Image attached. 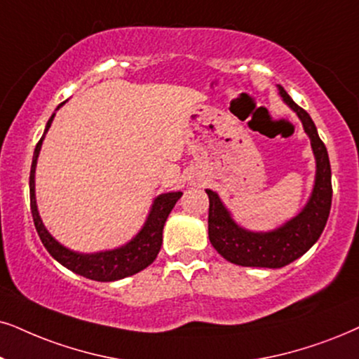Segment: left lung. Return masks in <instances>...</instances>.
Masks as SVG:
<instances>
[{"instance_id":"8db88e82","label":"left lung","mask_w":359,"mask_h":359,"mask_svg":"<svg viewBox=\"0 0 359 359\" xmlns=\"http://www.w3.org/2000/svg\"><path fill=\"white\" fill-rule=\"evenodd\" d=\"M283 101L297 112L311 140L316 158L315 187L306 207L294 219L273 232L257 233L238 226L220 202L219 195L205 190L208 195V238L225 260L242 266L281 269L300 258L315 245L323 232L331 208V167L323 140L316 133L315 122L305 109H302L287 90L278 86Z\"/></svg>"}]
</instances>
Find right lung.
Instances as JSON below:
<instances>
[{"label":"right lung","mask_w":359,"mask_h":359,"mask_svg":"<svg viewBox=\"0 0 359 359\" xmlns=\"http://www.w3.org/2000/svg\"><path fill=\"white\" fill-rule=\"evenodd\" d=\"M62 104L65 102L59 104L57 107H61ZM53 119L54 114L51 116V119L48 121L43 137H41L39 142L36 144L33 154V164H31L29 172L31 213H33L36 232H38L41 242L46 247V250L51 253V257L56 258L61 265H65L66 269H69L71 271H74V273H78L81 276H86V278L89 280L114 281L139 273L140 270L146 269V266L151 265V263L157 258L162 245V230H164L165 220L167 217H169L172 208H174L175 202L180 198L182 192H169L158 195L156 201H154V205L147 217L146 225H144L142 230H140L129 243H126L124 247L116 248V250L93 253V255H83V253L67 250L66 247L57 243L56 240L51 237V233L44 229L38 213V207H36L34 197L36 162H38L41 144H43V139L44 135H46L48 129L51 127Z\"/></svg>","instance_id":"obj_1"}]
</instances>
